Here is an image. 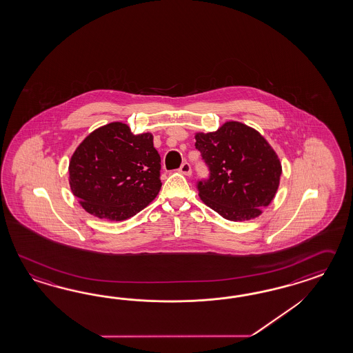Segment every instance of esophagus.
<instances>
[{
    "mask_svg": "<svg viewBox=\"0 0 353 353\" xmlns=\"http://www.w3.org/2000/svg\"><path fill=\"white\" fill-rule=\"evenodd\" d=\"M182 174H185V176H191V165L188 162H185V163L181 164L180 170H179Z\"/></svg>",
    "mask_w": 353,
    "mask_h": 353,
    "instance_id": "1",
    "label": "esophagus"
}]
</instances>
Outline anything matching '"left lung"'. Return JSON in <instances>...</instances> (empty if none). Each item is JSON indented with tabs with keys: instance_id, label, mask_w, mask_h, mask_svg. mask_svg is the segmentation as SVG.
<instances>
[{
	"instance_id": "8db88e82",
	"label": "left lung",
	"mask_w": 353,
	"mask_h": 353,
	"mask_svg": "<svg viewBox=\"0 0 353 353\" xmlns=\"http://www.w3.org/2000/svg\"><path fill=\"white\" fill-rule=\"evenodd\" d=\"M195 140L210 172L198 182L203 203L233 222L261 214L274 199L282 174L279 158L264 137L228 121L214 132H198Z\"/></svg>"
}]
</instances>
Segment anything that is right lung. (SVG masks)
I'll return each instance as SVG.
<instances>
[{"instance_id": "add662e5", "label": "right lung", "mask_w": 353, "mask_h": 353, "mask_svg": "<svg viewBox=\"0 0 353 353\" xmlns=\"http://www.w3.org/2000/svg\"><path fill=\"white\" fill-rule=\"evenodd\" d=\"M72 194L89 214L125 221L158 195L161 157L150 132L134 135L122 122L94 130L77 148L69 164Z\"/></svg>"}]
</instances>
